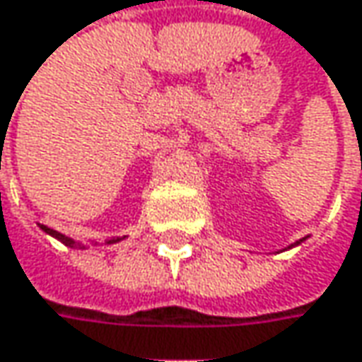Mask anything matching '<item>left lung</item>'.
I'll return each mask as SVG.
<instances>
[{
	"instance_id": "left-lung-1",
	"label": "left lung",
	"mask_w": 362,
	"mask_h": 362,
	"mask_svg": "<svg viewBox=\"0 0 362 362\" xmlns=\"http://www.w3.org/2000/svg\"><path fill=\"white\" fill-rule=\"evenodd\" d=\"M305 240H307V238H300V240H296V243H294V245H290V247H288V248L298 247V245H300V243H305Z\"/></svg>"
}]
</instances>
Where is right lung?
Segmentation results:
<instances>
[{
	"label": "right lung",
	"instance_id": "1",
	"mask_svg": "<svg viewBox=\"0 0 362 362\" xmlns=\"http://www.w3.org/2000/svg\"><path fill=\"white\" fill-rule=\"evenodd\" d=\"M39 228L45 232V234H49V236H53L55 240H59L62 245H66V247L70 248H86L83 245V243H78V240H74V238H70V236H66V234H62V232H55V230H51V228H47V226H41L39 223ZM126 238V236H124ZM122 238H112V240H105V243H101V245H115V243H119ZM99 243H95V247H101Z\"/></svg>",
	"mask_w": 362,
	"mask_h": 362
}]
</instances>
